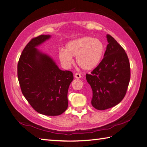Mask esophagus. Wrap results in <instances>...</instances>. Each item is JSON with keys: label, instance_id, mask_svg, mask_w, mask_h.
Segmentation results:
<instances>
[{"label": "esophagus", "instance_id": "obj_1", "mask_svg": "<svg viewBox=\"0 0 147 147\" xmlns=\"http://www.w3.org/2000/svg\"><path fill=\"white\" fill-rule=\"evenodd\" d=\"M74 78H77V79L80 78H81V74H79V73H75V74H74Z\"/></svg>", "mask_w": 147, "mask_h": 147}]
</instances>
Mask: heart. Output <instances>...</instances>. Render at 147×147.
<instances>
[{
  "instance_id": "1",
  "label": "heart",
  "mask_w": 147,
  "mask_h": 147,
  "mask_svg": "<svg viewBox=\"0 0 147 147\" xmlns=\"http://www.w3.org/2000/svg\"><path fill=\"white\" fill-rule=\"evenodd\" d=\"M104 53V46L100 40L82 37L69 42L65 50H60L58 58L63 67L68 69L76 57L77 64L84 70L94 69L100 63Z\"/></svg>"
}]
</instances>
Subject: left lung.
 Instances as JSON below:
<instances>
[{
	"mask_svg": "<svg viewBox=\"0 0 147 147\" xmlns=\"http://www.w3.org/2000/svg\"><path fill=\"white\" fill-rule=\"evenodd\" d=\"M108 44L103 60L86 80L92 90L91 104L97 110L113 107L126 94L130 78L127 55L113 36L107 34Z\"/></svg>",
	"mask_w": 147,
	"mask_h": 147,
	"instance_id": "obj_1",
	"label": "left lung"
}]
</instances>
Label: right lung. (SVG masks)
Listing matches in <instances>:
<instances>
[{
  "label": "right lung",
  "instance_id": "1",
  "mask_svg": "<svg viewBox=\"0 0 147 147\" xmlns=\"http://www.w3.org/2000/svg\"><path fill=\"white\" fill-rule=\"evenodd\" d=\"M51 36L42 34L26 45L17 66L18 79L23 95L37 113L58 116L67 109V92L73 74L62 71L55 60L37 47Z\"/></svg>",
  "mask_w": 147,
  "mask_h": 147
}]
</instances>
